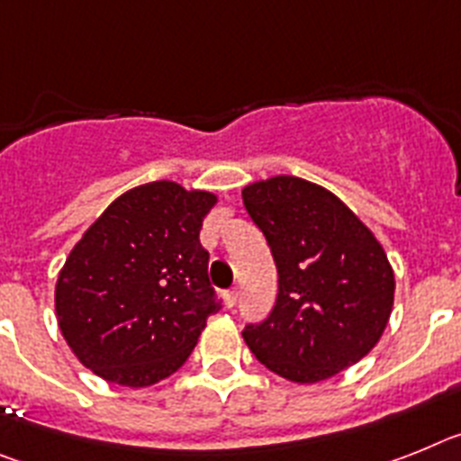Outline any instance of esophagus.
Wrapping results in <instances>:
<instances>
[{
    "mask_svg": "<svg viewBox=\"0 0 461 461\" xmlns=\"http://www.w3.org/2000/svg\"><path fill=\"white\" fill-rule=\"evenodd\" d=\"M236 299H239V290H236V287H234V290H230V292H227V294H225V303H227V308L234 306Z\"/></svg>",
    "mask_w": 461,
    "mask_h": 461,
    "instance_id": "34e87169",
    "label": "esophagus"
}]
</instances>
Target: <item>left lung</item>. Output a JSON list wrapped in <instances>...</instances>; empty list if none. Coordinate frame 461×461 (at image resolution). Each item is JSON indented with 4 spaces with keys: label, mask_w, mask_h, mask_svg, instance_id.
Wrapping results in <instances>:
<instances>
[{
    "label": "left lung",
    "mask_w": 461,
    "mask_h": 461,
    "mask_svg": "<svg viewBox=\"0 0 461 461\" xmlns=\"http://www.w3.org/2000/svg\"><path fill=\"white\" fill-rule=\"evenodd\" d=\"M241 197L278 269L276 306L243 330L248 348L302 385L357 364L394 303V271L374 231L334 192L297 176L255 181Z\"/></svg>",
    "instance_id": "obj_1"
}]
</instances>
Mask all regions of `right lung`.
<instances>
[{"label":"right lung","instance_id":"obj_1","mask_svg":"<svg viewBox=\"0 0 461 461\" xmlns=\"http://www.w3.org/2000/svg\"><path fill=\"white\" fill-rule=\"evenodd\" d=\"M218 194L174 181L131 187L71 248L55 315L83 366L106 383L148 387L190 357L218 313L199 230Z\"/></svg>","mask_w":461,"mask_h":461}]
</instances>
